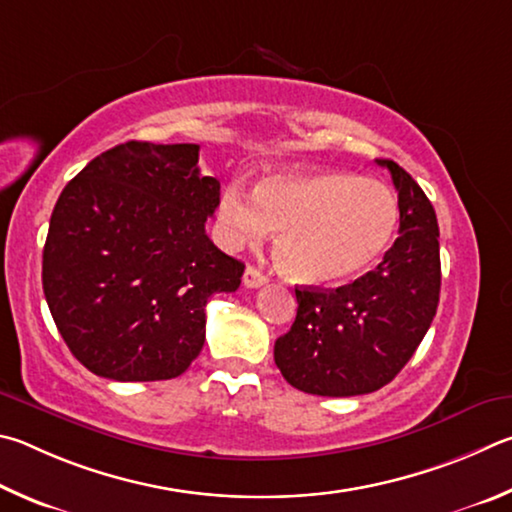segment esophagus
Returning a JSON list of instances; mask_svg holds the SVG:
<instances>
[{
	"label": "esophagus",
	"mask_w": 512,
	"mask_h": 512,
	"mask_svg": "<svg viewBox=\"0 0 512 512\" xmlns=\"http://www.w3.org/2000/svg\"><path fill=\"white\" fill-rule=\"evenodd\" d=\"M242 283L247 285V288H261V285L267 283V276L258 270V267H247L245 276H242Z\"/></svg>",
	"instance_id": "1"
}]
</instances>
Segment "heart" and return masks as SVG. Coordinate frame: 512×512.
<instances>
[{"label":"heart","mask_w":512,"mask_h":512,"mask_svg":"<svg viewBox=\"0 0 512 512\" xmlns=\"http://www.w3.org/2000/svg\"><path fill=\"white\" fill-rule=\"evenodd\" d=\"M227 245H256L267 231L290 281L335 285L375 263L398 227V200L378 179L346 170H294L258 182H229L218 200Z\"/></svg>","instance_id":"b5f03b06"}]
</instances>
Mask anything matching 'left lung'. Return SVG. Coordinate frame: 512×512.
I'll list each match as a JSON object with an SVG mask.
<instances>
[{"instance_id": "left-lung-1", "label": "left lung", "mask_w": 512, "mask_h": 512, "mask_svg": "<svg viewBox=\"0 0 512 512\" xmlns=\"http://www.w3.org/2000/svg\"><path fill=\"white\" fill-rule=\"evenodd\" d=\"M400 236L375 270L337 290L297 288V319L274 344V362L312 396H364L402 371L432 326L441 294L438 222L414 177L396 161Z\"/></svg>"}]
</instances>
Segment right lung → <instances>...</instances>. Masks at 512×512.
I'll return each mask as SVG.
<instances>
[{
    "instance_id": "add662e5",
    "label": "right lung",
    "mask_w": 512,
    "mask_h": 512,
    "mask_svg": "<svg viewBox=\"0 0 512 512\" xmlns=\"http://www.w3.org/2000/svg\"><path fill=\"white\" fill-rule=\"evenodd\" d=\"M197 161V143H121L53 206L44 297L69 351L101 378L182 375L204 346L206 301L238 290L245 265L204 231L220 182Z\"/></svg>"
}]
</instances>
